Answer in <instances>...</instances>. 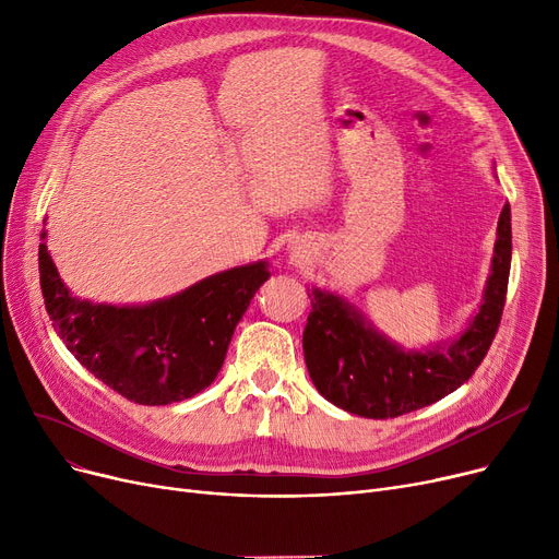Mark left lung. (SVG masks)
<instances>
[{
	"mask_svg": "<svg viewBox=\"0 0 559 559\" xmlns=\"http://www.w3.org/2000/svg\"><path fill=\"white\" fill-rule=\"evenodd\" d=\"M512 262L510 203L498 217L496 245L476 314L449 340L405 348L331 289H308L312 312L304 331L308 373L319 394L350 415L394 419L464 385L501 324Z\"/></svg>",
	"mask_w": 559,
	"mask_h": 559,
	"instance_id": "1",
	"label": "left lung"
}]
</instances>
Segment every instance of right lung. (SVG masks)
<instances>
[{
  "label": "right lung",
  "instance_id": "obj_1",
  "mask_svg": "<svg viewBox=\"0 0 559 559\" xmlns=\"http://www.w3.org/2000/svg\"><path fill=\"white\" fill-rule=\"evenodd\" d=\"M40 233V287L53 331L104 385L140 405L190 399L217 378L235 326L270 262L258 260L203 278L171 297L110 306L72 297Z\"/></svg>",
  "mask_w": 559,
  "mask_h": 559
}]
</instances>
